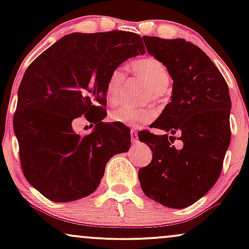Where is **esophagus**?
Segmentation results:
<instances>
[{
  "mask_svg": "<svg viewBox=\"0 0 249 249\" xmlns=\"http://www.w3.org/2000/svg\"><path fill=\"white\" fill-rule=\"evenodd\" d=\"M131 139H132V142H138V133H137L136 130H131Z\"/></svg>",
  "mask_w": 249,
  "mask_h": 249,
  "instance_id": "1",
  "label": "esophagus"
}]
</instances>
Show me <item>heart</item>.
Wrapping results in <instances>:
<instances>
[{
	"label": "heart",
	"instance_id": "obj_1",
	"mask_svg": "<svg viewBox=\"0 0 249 249\" xmlns=\"http://www.w3.org/2000/svg\"><path fill=\"white\" fill-rule=\"evenodd\" d=\"M132 70L137 76L141 77L151 87V95L154 99L160 98L164 93V89L171 82V75L165 65L152 57L138 59L132 63ZM126 85V75L121 68H116L110 72L107 84H105V96L111 104H116L122 98L123 92ZM156 117V110L152 107L146 108H131L121 107L110 113L111 122L127 126H142L152 122Z\"/></svg>",
	"mask_w": 249,
	"mask_h": 249
}]
</instances>
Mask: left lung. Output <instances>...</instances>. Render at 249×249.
<instances>
[{"instance_id":"8db88e82","label":"left lung","mask_w":249,"mask_h":249,"mask_svg":"<svg viewBox=\"0 0 249 249\" xmlns=\"http://www.w3.org/2000/svg\"><path fill=\"white\" fill-rule=\"evenodd\" d=\"M142 38L147 53L167 68L173 90L171 102L152 124L166 134L138 133L153 153L138 178L150 199L185 208L202 198L221 173L231 142L230 91L215 64L196 45L182 38ZM174 134L184 144L179 150L172 145Z\"/></svg>"}]
</instances>
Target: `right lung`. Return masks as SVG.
Segmentation results:
<instances>
[{"mask_svg":"<svg viewBox=\"0 0 249 249\" xmlns=\"http://www.w3.org/2000/svg\"><path fill=\"white\" fill-rule=\"evenodd\" d=\"M142 53L137 34L73 33L43 51L25 70L14 131L25 179L45 198L69 202L88 196L98 187L107 162L127 152L130 128L102 122L107 116L105 84L111 71ZM81 115L95 124L87 136L72 127Z\"/></svg>","mask_w":249,"mask_h":249,"instance_id":"1","label":"right lung"}]
</instances>
